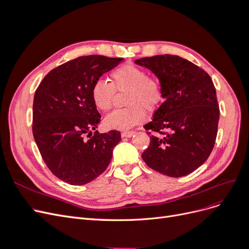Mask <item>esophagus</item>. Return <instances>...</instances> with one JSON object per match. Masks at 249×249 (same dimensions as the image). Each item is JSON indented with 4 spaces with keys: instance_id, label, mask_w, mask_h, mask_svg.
Returning a JSON list of instances; mask_svg holds the SVG:
<instances>
[{
    "instance_id": "34e87169",
    "label": "esophagus",
    "mask_w": 249,
    "mask_h": 249,
    "mask_svg": "<svg viewBox=\"0 0 249 249\" xmlns=\"http://www.w3.org/2000/svg\"><path fill=\"white\" fill-rule=\"evenodd\" d=\"M135 134V132H133V131H126V132H124V133H122V137H126V138H130V137H132L133 135Z\"/></svg>"
}]
</instances>
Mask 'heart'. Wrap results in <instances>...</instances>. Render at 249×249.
Wrapping results in <instances>:
<instances>
[{
	"label": "heart",
	"instance_id": "b5f03b06",
	"mask_svg": "<svg viewBox=\"0 0 249 249\" xmlns=\"http://www.w3.org/2000/svg\"><path fill=\"white\" fill-rule=\"evenodd\" d=\"M110 82L99 79L91 87V99L95 107L101 111H108L112 107L115 90L127 91L125 104L129 107L113 111L105 118L108 129L126 131L141 124L145 118V109L154 111L163 101L164 90L161 82L148 77L142 67L125 64L114 71Z\"/></svg>",
	"mask_w": 249,
	"mask_h": 249
}]
</instances>
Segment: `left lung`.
Masks as SVG:
<instances>
[{"label":"left lung","mask_w":249,"mask_h":249,"mask_svg":"<svg viewBox=\"0 0 249 249\" xmlns=\"http://www.w3.org/2000/svg\"><path fill=\"white\" fill-rule=\"evenodd\" d=\"M161 82L165 100L144 125L150 136L142 154L148 167L171 178L185 177L206 162L217 136L219 108L209 74L186 59L158 55L137 59Z\"/></svg>","instance_id":"8db88e82"}]
</instances>
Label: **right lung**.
<instances>
[{
  "label": "right lung",
  "instance_id": "obj_1",
  "mask_svg": "<svg viewBox=\"0 0 249 249\" xmlns=\"http://www.w3.org/2000/svg\"><path fill=\"white\" fill-rule=\"evenodd\" d=\"M123 61L100 55L76 58L51 71L35 91V142L49 169L67 184L85 185L102 175L122 140L118 131L95 130L101 115L91 87Z\"/></svg>",
  "mask_w": 249,
  "mask_h": 249
}]
</instances>
